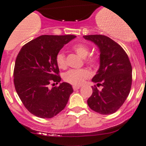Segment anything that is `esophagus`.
Listing matches in <instances>:
<instances>
[{"label": "esophagus", "instance_id": "obj_1", "mask_svg": "<svg viewBox=\"0 0 146 146\" xmlns=\"http://www.w3.org/2000/svg\"><path fill=\"white\" fill-rule=\"evenodd\" d=\"M72 87H73L74 90H78V89L80 88V86H73Z\"/></svg>", "mask_w": 146, "mask_h": 146}]
</instances>
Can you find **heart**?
I'll use <instances>...</instances> for the list:
<instances>
[{"label": "heart", "instance_id": "heart-1", "mask_svg": "<svg viewBox=\"0 0 146 146\" xmlns=\"http://www.w3.org/2000/svg\"><path fill=\"white\" fill-rule=\"evenodd\" d=\"M73 49L80 57L83 58L87 57L90 53V48L84 44L79 43L75 44L73 46ZM56 61L59 68L64 69L66 67V60H65V56L63 53L60 52L57 54ZM86 62L90 65H93L96 62V59L93 57H90L86 59ZM90 72L86 69H79V70L73 69V70H69L64 74L63 79L65 81L69 84H72L74 86H79L81 85L86 79L90 77Z\"/></svg>", "mask_w": 146, "mask_h": 146}]
</instances>
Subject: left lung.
<instances>
[{
    "label": "left lung",
    "mask_w": 146,
    "mask_h": 146,
    "mask_svg": "<svg viewBox=\"0 0 146 146\" xmlns=\"http://www.w3.org/2000/svg\"><path fill=\"white\" fill-rule=\"evenodd\" d=\"M97 45L100 51V67L92 81L102 86L99 90L92 87V94L87 102L95 112L109 115L118 110L129 94L132 68L128 56L118 44L102 35L84 36Z\"/></svg>",
    "instance_id": "left-lung-1"
}]
</instances>
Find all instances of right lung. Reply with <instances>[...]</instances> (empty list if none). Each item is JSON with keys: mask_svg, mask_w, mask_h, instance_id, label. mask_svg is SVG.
<instances>
[{"mask_svg": "<svg viewBox=\"0 0 146 146\" xmlns=\"http://www.w3.org/2000/svg\"><path fill=\"white\" fill-rule=\"evenodd\" d=\"M76 36L41 35L22 46L15 61L14 84L25 107L35 116L51 118L63 110L73 88L61 81L56 58L60 49Z\"/></svg>", "mask_w": 146, "mask_h": 146, "instance_id": "right-lung-1", "label": "right lung"}]
</instances>
